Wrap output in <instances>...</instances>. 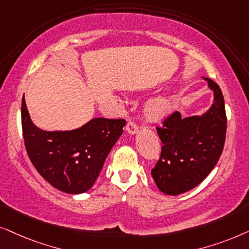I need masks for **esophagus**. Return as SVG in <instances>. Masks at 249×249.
Masks as SVG:
<instances>
[{
	"mask_svg": "<svg viewBox=\"0 0 249 249\" xmlns=\"http://www.w3.org/2000/svg\"><path fill=\"white\" fill-rule=\"evenodd\" d=\"M126 131L130 134H135L139 131V126L134 122H128L126 125Z\"/></svg>",
	"mask_w": 249,
	"mask_h": 249,
	"instance_id": "1",
	"label": "esophagus"
}]
</instances>
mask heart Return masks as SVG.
Returning a JSON list of instances; mask_svg holds the SVG:
<instances>
[{"instance_id": "b5f03b06", "label": "heart", "mask_w": 249, "mask_h": 249, "mask_svg": "<svg viewBox=\"0 0 249 249\" xmlns=\"http://www.w3.org/2000/svg\"><path fill=\"white\" fill-rule=\"evenodd\" d=\"M172 109V100L167 97H159L151 100L145 107V115L151 121L163 118Z\"/></svg>"}]
</instances>
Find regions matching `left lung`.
<instances>
[{
    "instance_id": "obj_1",
    "label": "left lung",
    "mask_w": 249,
    "mask_h": 249,
    "mask_svg": "<svg viewBox=\"0 0 249 249\" xmlns=\"http://www.w3.org/2000/svg\"><path fill=\"white\" fill-rule=\"evenodd\" d=\"M213 91L211 108L201 116L182 117L175 111L156 127L161 152L151 175L159 190L171 196L197 187L216 165L227 133L224 99L216 83L203 77Z\"/></svg>"
}]
</instances>
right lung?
Returning <instances> with one entry per match:
<instances>
[{"mask_svg":"<svg viewBox=\"0 0 249 249\" xmlns=\"http://www.w3.org/2000/svg\"><path fill=\"white\" fill-rule=\"evenodd\" d=\"M125 123L99 117L76 130L44 131L32 122L22 97L21 125L28 157L50 184L66 194H83L94 184Z\"/></svg>","mask_w":249,"mask_h":249,"instance_id":"add662e5","label":"right lung"}]
</instances>
